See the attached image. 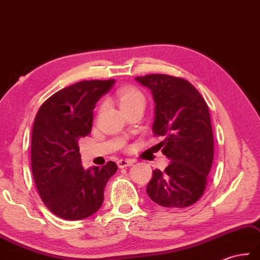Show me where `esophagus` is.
Listing matches in <instances>:
<instances>
[{
    "instance_id": "obj_1",
    "label": "esophagus",
    "mask_w": 260,
    "mask_h": 260,
    "mask_svg": "<svg viewBox=\"0 0 260 260\" xmlns=\"http://www.w3.org/2000/svg\"><path fill=\"white\" fill-rule=\"evenodd\" d=\"M135 164V160H131V159H120L118 161V167L119 168H126V167H131L132 165Z\"/></svg>"
}]
</instances>
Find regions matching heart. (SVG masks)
<instances>
[{"label": "heart", "instance_id": "1", "mask_svg": "<svg viewBox=\"0 0 260 260\" xmlns=\"http://www.w3.org/2000/svg\"><path fill=\"white\" fill-rule=\"evenodd\" d=\"M117 98L121 109H128L137 105H146V96L135 86H123L118 90Z\"/></svg>", "mask_w": 260, "mask_h": 260}]
</instances>
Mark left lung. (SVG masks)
<instances>
[{
  "label": "left lung",
  "mask_w": 260,
  "mask_h": 260,
  "mask_svg": "<svg viewBox=\"0 0 260 260\" xmlns=\"http://www.w3.org/2000/svg\"><path fill=\"white\" fill-rule=\"evenodd\" d=\"M152 92L153 134L171 162L164 171L153 170L147 193L167 208H186L201 198L213 160V135L209 109L194 86L167 74L137 77Z\"/></svg>",
  "instance_id": "1"
}]
</instances>
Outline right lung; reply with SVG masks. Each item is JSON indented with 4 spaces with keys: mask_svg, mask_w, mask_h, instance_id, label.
Wrapping results in <instances>:
<instances>
[{
    "mask_svg": "<svg viewBox=\"0 0 260 260\" xmlns=\"http://www.w3.org/2000/svg\"><path fill=\"white\" fill-rule=\"evenodd\" d=\"M114 79L85 80L55 92L40 107L32 129L31 166L47 208L66 220H81L100 209L103 190L118 167L113 161L84 170L78 142L88 136L98 100Z\"/></svg>",
    "mask_w": 260,
    "mask_h": 260,
    "instance_id": "right-lung-1",
    "label": "right lung"
}]
</instances>
